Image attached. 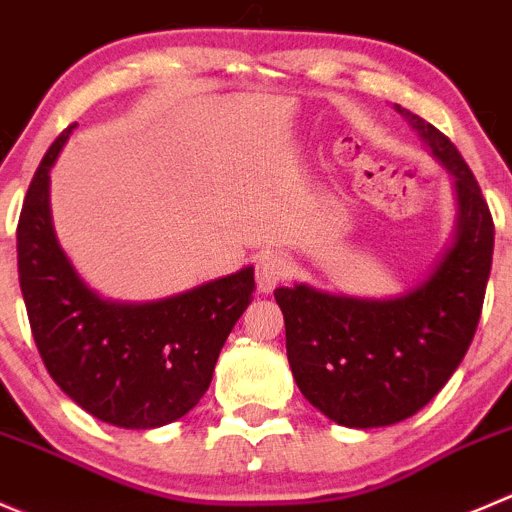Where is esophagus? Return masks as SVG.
Masks as SVG:
<instances>
[{
    "label": "esophagus",
    "instance_id": "34e87169",
    "mask_svg": "<svg viewBox=\"0 0 512 512\" xmlns=\"http://www.w3.org/2000/svg\"><path fill=\"white\" fill-rule=\"evenodd\" d=\"M287 270H290V267H287V260L282 255H277V252H267V255H262L255 265L257 290L265 292V295L267 292H272L282 280H285Z\"/></svg>",
    "mask_w": 512,
    "mask_h": 512
}]
</instances>
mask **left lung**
<instances>
[{
    "label": "left lung",
    "mask_w": 512,
    "mask_h": 512,
    "mask_svg": "<svg viewBox=\"0 0 512 512\" xmlns=\"http://www.w3.org/2000/svg\"><path fill=\"white\" fill-rule=\"evenodd\" d=\"M395 109L453 177L455 225L443 255L400 295H335L305 282L275 290L300 393L332 423L360 430L400 423L443 390L473 342L493 265V217L458 147Z\"/></svg>",
    "instance_id": "obj_1"
}]
</instances>
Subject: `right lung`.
<instances>
[{"label":"right lung","instance_id":"add662e5","mask_svg":"<svg viewBox=\"0 0 512 512\" xmlns=\"http://www.w3.org/2000/svg\"><path fill=\"white\" fill-rule=\"evenodd\" d=\"M77 122L52 142L17 227L19 287L44 367L97 420L152 430L207 393L222 345L252 302L255 267L147 302L102 297L74 270L52 225L49 172Z\"/></svg>","mask_w":512,"mask_h":512}]
</instances>
